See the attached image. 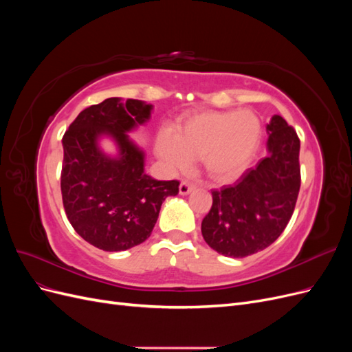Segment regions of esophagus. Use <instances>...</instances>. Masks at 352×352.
I'll use <instances>...</instances> for the list:
<instances>
[{"label":"esophagus","instance_id":"esophagus-1","mask_svg":"<svg viewBox=\"0 0 352 352\" xmlns=\"http://www.w3.org/2000/svg\"><path fill=\"white\" fill-rule=\"evenodd\" d=\"M194 189H195L194 184H190L189 180H182V182H180V186H179V192H180V195H188V194L192 192Z\"/></svg>","mask_w":352,"mask_h":352}]
</instances>
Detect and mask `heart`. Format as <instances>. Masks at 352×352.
Instances as JSON below:
<instances>
[{
    "instance_id": "1",
    "label": "heart",
    "mask_w": 352,
    "mask_h": 352,
    "mask_svg": "<svg viewBox=\"0 0 352 352\" xmlns=\"http://www.w3.org/2000/svg\"><path fill=\"white\" fill-rule=\"evenodd\" d=\"M261 141V123L250 110H207L180 122L175 135L160 133L157 154L170 170H186L201 158L216 182H230L251 164Z\"/></svg>"
}]
</instances>
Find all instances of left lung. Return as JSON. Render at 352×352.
I'll return each mask as SVG.
<instances>
[{
	"label": "left lung",
	"instance_id": "1",
	"mask_svg": "<svg viewBox=\"0 0 352 352\" xmlns=\"http://www.w3.org/2000/svg\"><path fill=\"white\" fill-rule=\"evenodd\" d=\"M269 155L236 184L214 189L201 223L202 238L221 255L242 258L280 236L295 210L301 186L300 138L283 117L267 124Z\"/></svg>",
	"mask_w": 352,
	"mask_h": 352
}]
</instances>
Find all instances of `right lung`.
I'll return each instance as SVG.
<instances>
[{
	"mask_svg": "<svg viewBox=\"0 0 352 352\" xmlns=\"http://www.w3.org/2000/svg\"><path fill=\"white\" fill-rule=\"evenodd\" d=\"M150 114L151 105L140 100L107 98L80 111L63 136V206L73 229L100 250L124 251L142 243L163 201L179 192V180L144 173V153L126 135ZM104 133L120 144L119 159L99 151L96 138Z\"/></svg>",
	"mask_w": 352,
	"mask_h": 352,
	"instance_id": "add662e5",
	"label": "right lung"
}]
</instances>
